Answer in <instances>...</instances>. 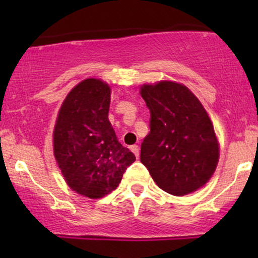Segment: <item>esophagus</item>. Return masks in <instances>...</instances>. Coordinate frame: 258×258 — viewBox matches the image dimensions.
I'll use <instances>...</instances> for the list:
<instances>
[{
  "instance_id": "obj_1",
  "label": "esophagus",
  "mask_w": 258,
  "mask_h": 258,
  "mask_svg": "<svg viewBox=\"0 0 258 258\" xmlns=\"http://www.w3.org/2000/svg\"><path fill=\"white\" fill-rule=\"evenodd\" d=\"M130 149H132L133 153L135 154L136 157L140 156V148H139V146H137V144H134V146L130 147Z\"/></svg>"
}]
</instances>
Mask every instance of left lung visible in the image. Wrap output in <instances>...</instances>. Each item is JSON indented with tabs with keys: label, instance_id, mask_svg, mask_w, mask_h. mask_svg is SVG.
<instances>
[{
	"label": "left lung",
	"instance_id": "left-lung-1",
	"mask_svg": "<svg viewBox=\"0 0 258 258\" xmlns=\"http://www.w3.org/2000/svg\"><path fill=\"white\" fill-rule=\"evenodd\" d=\"M141 95L150 111V133L141 146V162L165 192L183 196L209 181L220 150L203 105L183 84H144Z\"/></svg>",
	"mask_w": 258,
	"mask_h": 258
}]
</instances>
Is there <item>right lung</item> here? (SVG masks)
<instances>
[{
	"instance_id": "1",
	"label": "right lung",
	"mask_w": 258,
	"mask_h": 258,
	"mask_svg": "<svg viewBox=\"0 0 258 258\" xmlns=\"http://www.w3.org/2000/svg\"><path fill=\"white\" fill-rule=\"evenodd\" d=\"M110 88L87 79L68 94L54 129V155L74 191L100 199L117 188L136 160L109 122Z\"/></svg>"
}]
</instances>
